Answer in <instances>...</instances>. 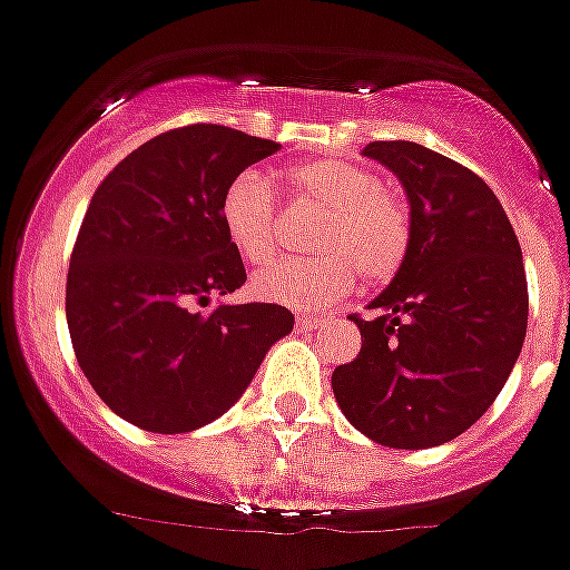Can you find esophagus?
<instances>
[{
    "mask_svg": "<svg viewBox=\"0 0 570 570\" xmlns=\"http://www.w3.org/2000/svg\"><path fill=\"white\" fill-rule=\"evenodd\" d=\"M322 325H325V320H320V316H314V314L296 316V328H302V331H314V328H322Z\"/></svg>",
    "mask_w": 570,
    "mask_h": 570,
    "instance_id": "esophagus-1",
    "label": "esophagus"
}]
</instances>
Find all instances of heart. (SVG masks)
Segmentation results:
<instances>
[{
    "label": "heart",
    "mask_w": 570,
    "mask_h": 570,
    "mask_svg": "<svg viewBox=\"0 0 570 570\" xmlns=\"http://www.w3.org/2000/svg\"><path fill=\"white\" fill-rule=\"evenodd\" d=\"M299 205L322 210L311 259H282L250 279V294L296 311L325 308L356 285H382L411 250V214L374 170L342 159H314L285 174ZM228 242L245 262H268L279 250V205L271 183L256 170L230 179L219 199Z\"/></svg>",
    "instance_id": "heart-1"
}]
</instances>
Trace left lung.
Here are the masks:
<instances>
[{"mask_svg": "<svg viewBox=\"0 0 570 570\" xmlns=\"http://www.w3.org/2000/svg\"><path fill=\"white\" fill-rule=\"evenodd\" d=\"M365 156L400 176L411 250L374 316H351L365 340L331 385L367 440L420 451L465 434L500 396L525 342V265L500 199L465 165L405 139Z\"/></svg>", "mask_w": 570, "mask_h": 570, "instance_id": "1", "label": "left lung"}]
</instances>
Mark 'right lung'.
<instances>
[{"label": "right lung", "instance_id": "1", "mask_svg": "<svg viewBox=\"0 0 570 570\" xmlns=\"http://www.w3.org/2000/svg\"><path fill=\"white\" fill-rule=\"evenodd\" d=\"M276 150L225 125H185L139 145L90 196L65 288L70 342L99 400L142 431L185 434L223 416L294 331L271 302L199 311L248 279L219 199Z\"/></svg>", "mask_w": 570, "mask_h": 570}]
</instances>
